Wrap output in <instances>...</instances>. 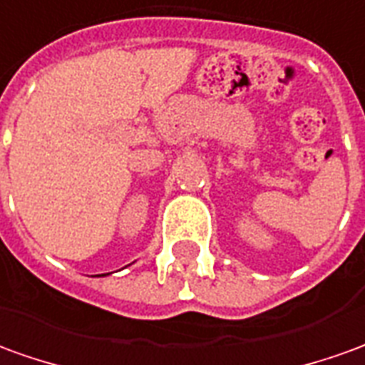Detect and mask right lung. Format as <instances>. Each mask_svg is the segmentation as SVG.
I'll return each instance as SVG.
<instances>
[{
  "label": "right lung",
  "mask_w": 365,
  "mask_h": 365,
  "mask_svg": "<svg viewBox=\"0 0 365 365\" xmlns=\"http://www.w3.org/2000/svg\"><path fill=\"white\" fill-rule=\"evenodd\" d=\"M101 276H105V274H101Z\"/></svg>",
  "instance_id": "add662e5"
}]
</instances>
